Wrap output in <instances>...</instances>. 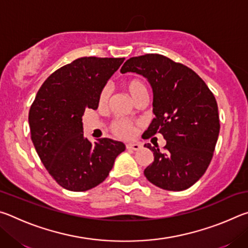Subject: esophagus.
I'll return each instance as SVG.
<instances>
[{
  "label": "esophagus",
  "instance_id": "esophagus-1",
  "mask_svg": "<svg viewBox=\"0 0 248 248\" xmlns=\"http://www.w3.org/2000/svg\"><path fill=\"white\" fill-rule=\"evenodd\" d=\"M125 148L128 150H133V151H138L141 149V145L138 144V143H128L125 144Z\"/></svg>",
  "mask_w": 248,
  "mask_h": 248
}]
</instances>
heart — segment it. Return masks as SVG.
<instances>
[{
	"label": "heart",
	"instance_id": "heart-1",
	"mask_svg": "<svg viewBox=\"0 0 248 248\" xmlns=\"http://www.w3.org/2000/svg\"><path fill=\"white\" fill-rule=\"evenodd\" d=\"M123 87L134 102H137L138 99L142 97H148V90H146L145 84L139 78H131L124 79L123 82ZM109 98H110V92H109L107 87H104L98 97L99 106H106L109 102ZM110 129L115 136L120 138H130L132 137L134 132L133 125L128 123V121L123 119H117L112 121V124H110Z\"/></svg>",
	"mask_w": 248,
	"mask_h": 248
}]
</instances>
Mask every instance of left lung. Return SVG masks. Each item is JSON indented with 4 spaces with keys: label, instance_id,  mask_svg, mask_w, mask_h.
Returning <instances> with one entry per match:
<instances>
[{
    "label": "left lung",
    "instance_id": "left-lung-1",
    "mask_svg": "<svg viewBox=\"0 0 248 248\" xmlns=\"http://www.w3.org/2000/svg\"><path fill=\"white\" fill-rule=\"evenodd\" d=\"M120 72L148 78L155 118L144 138L161 133L166 140L163 151L144 144L154 155L145 177L162 189H187L205 173L215 152L220 131L215 95L195 71L162 54L130 58Z\"/></svg>",
    "mask_w": 248,
    "mask_h": 248
}]
</instances>
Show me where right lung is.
Wrapping results in <instances>:
<instances>
[{"mask_svg": "<svg viewBox=\"0 0 248 248\" xmlns=\"http://www.w3.org/2000/svg\"><path fill=\"white\" fill-rule=\"evenodd\" d=\"M124 58L83 57L50 75L29 109L31 141L48 173L61 187L86 191L103 183L124 152L123 142L84 137L82 117L97 109L105 84Z\"/></svg>", "mask_w": 248, "mask_h": 248, "instance_id": "add662e5", "label": "right lung"}]
</instances>
